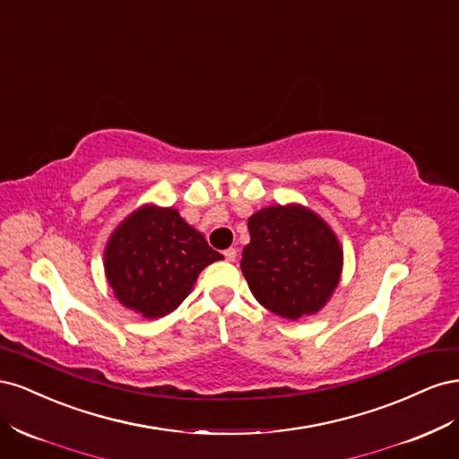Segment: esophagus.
<instances>
[{
	"label": "esophagus",
	"mask_w": 459,
	"mask_h": 459,
	"mask_svg": "<svg viewBox=\"0 0 459 459\" xmlns=\"http://www.w3.org/2000/svg\"><path fill=\"white\" fill-rule=\"evenodd\" d=\"M224 256L228 262H235V258H238V251L231 247V248H228V251H224Z\"/></svg>",
	"instance_id": "esophagus-1"
}]
</instances>
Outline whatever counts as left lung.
Here are the masks:
<instances>
[{
  "label": "left lung",
  "mask_w": 459,
  "mask_h": 459,
  "mask_svg": "<svg viewBox=\"0 0 459 459\" xmlns=\"http://www.w3.org/2000/svg\"><path fill=\"white\" fill-rule=\"evenodd\" d=\"M248 231L241 270L262 307L285 319L322 310L342 270L341 243L325 221L300 204H275L248 218Z\"/></svg>",
  "instance_id": "8db88e82"
}]
</instances>
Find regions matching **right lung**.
<instances>
[{"label": "right lung", "mask_w": 459, "mask_h": 459, "mask_svg": "<svg viewBox=\"0 0 459 459\" xmlns=\"http://www.w3.org/2000/svg\"><path fill=\"white\" fill-rule=\"evenodd\" d=\"M220 258L204 235L176 208H137L113 231L105 248V273L124 307L149 319L176 310L199 273Z\"/></svg>", "instance_id": "1"}]
</instances>
